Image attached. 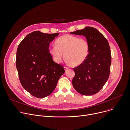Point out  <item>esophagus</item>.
<instances>
[{
    "label": "esophagus",
    "instance_id": "obj_1",
    "mask_svg": "<svg viewBox=\"0 0 130 130\" xmlns=\"http://www.w3.org/2000/svg\"><path fill=\"white\" fill-rule=\"evenodd\" d=\"M68 68H69V67H67V66H64V69H65V70H67Z\"/></svg>",
    "mask_w": 130,
    "mask_h": 130
}]
</instances>
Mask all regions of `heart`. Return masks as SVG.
I'll list each match as a JSON object with an SVG mask.
<instances>
[{"label":"heart","instance_id":"1","mask_svg":"<svg viewBox=\"0 0 130 130\" xmlns=\"http://www.w3.org/2000/svg\"><path fill=\"white\" fill-rule=\"evenodd\" d=\"M56 45L49 47V53L57 63L63 61V53L67 61L74 66L83 64L89 55L90 44L85 38L64 35L56 40Z\"/></svg>","mask_w":130,"mask_h":130}]
</instances>
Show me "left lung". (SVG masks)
Returning <instances> with one entry per match:
<instances>
[{"instance_id": "obj_1", "label": "left lung", "mask_w": 130, "mask_h": 130, "mask_svg": "<svg viewBox=\"0 0 130 130\" xmlns=\"http://www.w3.org/2000/svg\"><path fill=\"white\" fill-rule=\"evenodd\" d=\"M71 34L83 35L90 44V53L87 60L73 68L75 76L72 79L73 86L82 95L95 94L102 89L110 73L111 54L108 41L92 27H86Z\"/></svg>"}]
</instances>
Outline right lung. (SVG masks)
I'll return each mask as SVG.
<instances>
[{"label":"right lung","instance_id":"obj_1","mask_svg":"<svg viewBox=\"0 0 130 130\" xmlns=\"http://www.w3.org/2000/svg\"><path fill=\"white\" fill-rule=\"evenodd\" d=\"M59 33L35 31L20 43L16 65L22 87L32 96L42 99L50 95L65 72L63 66L53 61L49 45Z\"/></svg>","mask_w":130,"mask_h":130}]
</instances>
